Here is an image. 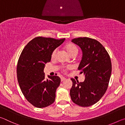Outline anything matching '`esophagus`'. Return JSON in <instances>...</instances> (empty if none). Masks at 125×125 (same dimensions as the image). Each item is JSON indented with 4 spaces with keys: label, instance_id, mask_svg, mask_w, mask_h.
Segmentation results:
<instances>
[{
    "label": "esophagus",
    "instance_id": "obj_1",
    "mask_svg": "<svg viewBox=\"0 0 125 125\" xmlns=\"http://www.w3.org/2000/svg\"><path fill=\"white\" fill-rule=\"evenodd\" d=\"M66 79V78H65V77H61V82H63V81H64V80H65Z\"/></svg>",
    "mask_w": 125,
    "mask_h": 125
}]
</instances>
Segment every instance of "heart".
<instances>
[{
	"label": "heart",
	"instance_id": "heart-1",
	"mask_svg": "<svg viewBox=\"0 0 125 125\" xmlns=\"http://www.w3.org/2000/svg\"><path fill=\"white\" fill-rule=\"evenodd\" d=\"M65 49L66 50L68 53L69 54V56L71 57L74 56H75L78 53V49L77 47L74 45V44H73V43L67 44V45L65 46ZM56 53H57L56 50H54L53 51V52H52V54H51L52 58H54L55 57H56ZM70 68H71V67H67L63 68V71H66L67 70H68V69H69Z\"/></svg>",
	"mask_w": 125,
	"mask_h": 125
}]
</instances>
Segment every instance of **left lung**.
Here are the masks:
<instances>
[{
  "mask_svg": "<svg viewBox=\"0 0 125 125\" xmlns=\"http://www.w3.org/2000/svg\"><path fill=\"white\" fill-rule=\"evenodd\" d=\"M79 46L83 57L78 70L85 74L83 82L71 78L70 95L74 103L82 107L95 104L102 98L108 87L112 65L107 51L99 41L89 37L72 40Z\"/></svg>",
  "mask_w": 125,
  "mask_h": 125,
  "instance_id": "8db88e82",
  "label": "left lung"
}]
</instances>
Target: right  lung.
Returning <instances> with one entry per match:
<instances>
[{"label": "right lung", "instance_id": "1", "mask_svg": "<svg viewBox=\"0 0 125 125\" xmlns=\"http://www.w3.org/2000/svg\"><path fill=\"white\" fill-rule=\"evenodd\" d=\"M65 39L37 37L22 51L17 64V78L21 90L29 102L38 108L47 107L54 102L56 91L61 83L58 76H48L43 72L50 62L53 51Z\"/></svg>", "mask_w": 125, "mask_h": 125}]
</instances>
